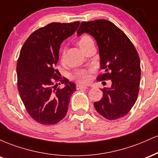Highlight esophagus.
Instances as JSON below:
<instances>
[{
  "label": "esophagus",
  "mask_w": 158,
  "mask_h": 158,
  "mask_svg": "<svg viewBox=\"0 0 158 158\" xmlns=\"http://www.w3.org/2000/svg\"><path fill=\"white\" fill-rule=\"evenodd\" d=\"M88 87L85 86V85H82L80 84L77 85V90H81V89H88Z\"/></svg>",
  "instance_id": "34e87169"
}]
</instances>
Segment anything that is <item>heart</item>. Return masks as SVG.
I'll return each mask as SVG.
<instances>
[{
	"label": "heart",
	"mask_w": 158,
	"mask_h": 158,
	"mask_svg": "<svg viewBox=\"0 0 158 158\" xmlns=\"http://www.w3.org/2000/svg\"><path fill=\"white\" fill-rule=\"evenodd\" d=\"M93 42V40H92L90 36L88 35H81L79 39L78 40L77 44L79 46L81 50L86 48L88 44L90 43ZM61 61H64V50H63L61 52ZM74 78H75L79 82L81 83H88V81L90 80V70H78L74 73Z\"/></svg>",
	"instance_id": "b5f03b06"
}]
</instances>
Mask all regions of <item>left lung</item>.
I'll use <instances>...</instances> for the list:
<instances>
[{
    "mask_svg": "<svg viewBox=\"0 0 158 158\" xmlns=\"http://www.w3.org/2000/svg\"><path fill=\"white\" fill-rule=\"evenodd\" d=\"M90 34L97 41L100 57L97 81L111 80L110 88H104L102 98L94 103L105 118L117 119L126 116L137 99L140 82V61L137 50L120 29L108 20L81 22L77 30L80 36Z\"/></svg>",
    "mask_w": 158,
    "mask_h": 158,
    "instance_id": "1",
    "label": "left lung"
}]
</instances>
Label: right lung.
Here are the masks:
<instances>
[{
	"instance_id": "add662e5",
	"label": "right lung",
	"mask_w": 158,
	"mask_h": 158,
	"mask_svg": "<svg viewBox=\"0 0 158 158\" xmlns=\"http://www.w3.org/2000/svg\"><path fill=\"white\" fill-rule=\"evenodd\" d=\"M79 23L54 22L38 29L20 52L18 89L27 113L40 124L54 125L64 118L71 95L77 90L74 83L58 76L60 73L56 67L61 42L73 35ZM59 81L64 88L54 85Z\"/></svg>"
}]
</instances>
